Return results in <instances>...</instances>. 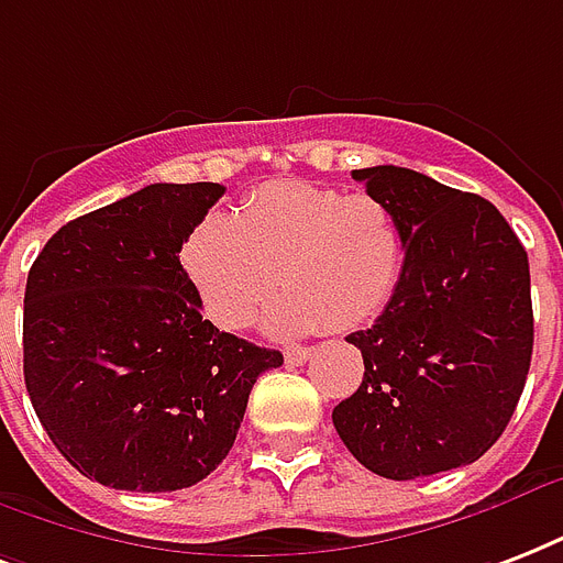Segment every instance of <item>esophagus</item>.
I'll list each match as a JSON object with an SVG mask.
<instances>
[{
  "instance_id": "esophagus-1",
  "label": "esophagus",
  "mask_w": 563,
  "mask_h": 563,
  "mask_svg": "<svg viewBox=\"0 0 563 563\" xmlns=\"http://www.w3.org/2000/svg\"><path fill=\"white\" fill-rule=\"evenodd\" d=\"M310 357H312V349H300V345L286 349V363H289V366H300V363H307Z\"/></svg>"
}]
</instances>
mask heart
Returning <instances> with one entry per match:
<instances>
[{
    "instance_id": "heart-1",
    "label": "heart",
    "mask_w": 563,
    "mask_h": 563,
    "mask_svg": "<svg viewBox=\"0 0 563 563\" xmlns=\"http://www.w3.org/2000/svg\"><path fill=\"white\" fill-rule=\"evenodd\" d=\"M405 265L396 212L372 195L268 183L235 212L206 214L183 244V268L224 330L253 321L280 280L265 328L280 336L363 328L384 310Z\"/></svg>"
}]
</instances>
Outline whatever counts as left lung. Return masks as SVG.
<instances>
[{
  "instance_id": "left-lung-1",
  "label": "left lung",
  "mask_w": 563,
  "mask_h": 563,
  "mask_svg": "<svg viewBox=\"0 0 563 563\" xmlns=\"http://www.w3.org/2000/svg\"><path fill=\"white\" fill-rule=\"evenodd\" d=\"M351 177L396 212L405 265L375 324L349 336L366 372L333 407L336 434L393 482L466 466L499 440L529 375V253L484 197L396 165Z\"/></svg>"
}]
</instances>
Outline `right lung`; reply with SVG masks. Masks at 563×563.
Wrapping results in <instances>:
<instances>
[{"label":"right lung","instance_id":"1","mask_svg":"<svg viewBox=\"0 0 563 563\" xmlns=\"http://www.w3.org/2000/svg\"><path fill=\"white\" fill-rule=\"evenodd\" d=\"M218 183H156L64 224L25 280L23 375L55 449L114 490L203 482L283 354L218 330L179 263Z\"/></svg>","mask_w":563,"mask_h":563}]
</instances>
